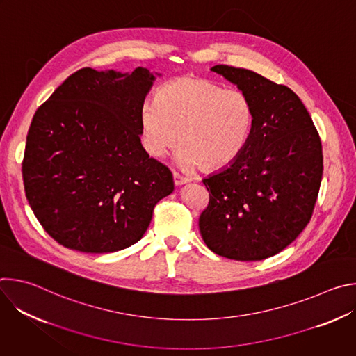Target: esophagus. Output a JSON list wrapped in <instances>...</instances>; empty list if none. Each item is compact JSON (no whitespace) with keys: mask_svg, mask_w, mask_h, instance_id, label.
<instances>
[{"mask_svg":"<svg viewBox=\"0 0 356 356\" xmlns=\"http://www.w3.org/2000/svg\"><path fill=\"white\" fill-rule=\"evenodd\" d=\"M173 180H175V184H176V186H183V184H186V183H190V179H188V177H184V176L176 173V172L173 173Z\"/></svg>","mask_w":356,"mask_h":356,"instance_id":"esophagus-1","label":"esophagus"}]
</instances>
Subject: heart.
Returning <instances> with one entry per match:
<instances>
[{"label":"heart","mask_w":356,"mask_h":356,"mask_svg":"<svg viewBox=\"0 0 356 356\" xmlns=\"http://www.w3.org/2000/svg\"><path fill=\"white\" fill-rule=\"evenodd\" d=\"M255 111L241 90L183 76L163 84L156 101L140 107L142 145L150 156L161 158L179 142V162L218 170L234 163L253 129Z\"/></svg>","instance_id":"obj_1"}]
</instances>
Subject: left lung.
<instances>
[{
  "label": "left lung",
  "instance_id": "1",
  "mask_svg": "<svg viewBox=\"0 0 356 356\" xmlns=\"http://www.w3.org/2000/svg\"><path fill=\"white\" fill-rule=\"evenodd\" d=\"M211 72L250 98L255 121L241 156L202 180L210 201L200 232L220 257L262 261L290 245L312 220L323 177L320 135L289 87L227 65Z\"/></svg>",
  "mask_w": 356,
  "mask_h": 356
}]
</instances>
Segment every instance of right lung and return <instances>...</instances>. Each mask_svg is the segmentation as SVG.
<instances>
[{"label":"right lung","instance_id":"obj_1","mask_svg":"<svg viewBox=\"0 0 356 356\" xmlns=\"http://www.w3.org/2000/svg\"><path fill=\"white\" fill-rule=\"evenodd\" d=\"M155 79L145 67H84L36 110L22 162L25 194L60 245L86 253L125 249L175 190L170 170L140 143L139 113Z\"/></svg>","mask_w":356,"mask_h":356}]
</instances>
